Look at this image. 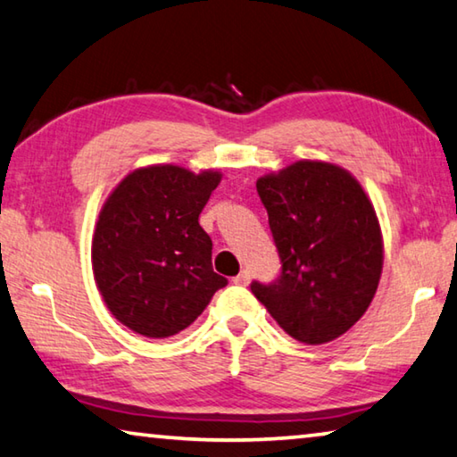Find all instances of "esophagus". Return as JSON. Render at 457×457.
<instances>
[{
    "label": "esophagus",
    "mask_w": 457,
    "mask_h": 457,
    "mask_svg": "<svg viewBox=\"0 0 457 457\" xmlns=\"http://www.w3.org/2000/svg\"><path fill=\"white\" fill-rule=\"evenodd\" d=\"M247 282H250V272H247V270H244V272H239L234 278V284H237V286H245Z\"/></svg>",
    "instance_id": "obj_1"
}]
</instances>
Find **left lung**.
Returning a JSON list of instances; mask_svg holds the SVG:
<instances>
[{
    "label": "left lung",
    "instance_id": "obj_1",
    "mask_svg": "<svg viewBox=\"0 0 457 457\" xmlns=\"http://www.w3.org/2000/svg\"><path fill=\"white\" fill-rule=\"evenodd\" d=\"M282 260L252 292L284 332L304 345L345 335L373 303L383 234L361 183L335 163L296 161L256 181Z\"/></svg>",
    "mask_w": 457,
    "mask_h": 457
}]
</instances>
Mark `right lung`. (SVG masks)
<instances>
[{"instance_id":"add662e5","label":"right lung","mask_w":457,"mask_h":457,"mask_svg":"<svg viewBox=\"0 0 457 457\" xmlns=\"http://www.w3.org/2000/svg\"><path fill=\"white\" fill-rule=\"evenodd\" d=\"M221 173L179 165L130 171L106 197L92 236V272L114 319L146 338L173 337L228 280L212 268L199 213Z\"/></svg>"}]
</instances>
